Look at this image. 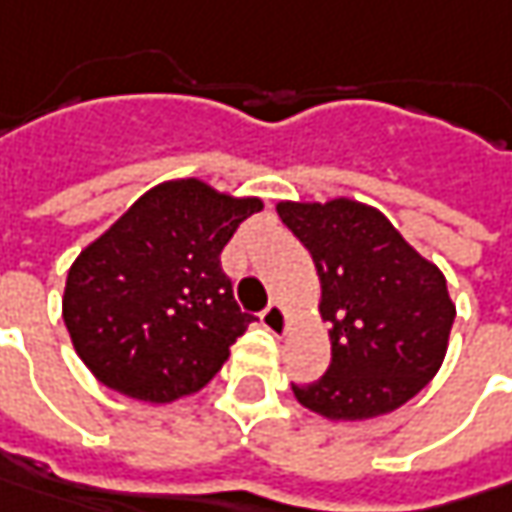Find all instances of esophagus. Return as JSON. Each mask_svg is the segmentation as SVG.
Returning <instances> with one entry per match:
<instances>
[{
  "label": "esophagus",
  "instance_id": "esophagus-1",
  "mask_svg": "<svg viewBox=\"0 0 512 512\" xmlns=\"http://www.w3.org/2000/svg\"><path fill=\"white\" fill-rule=\"evenodd\" d=\"M260 321H263V326H266L269 332H275V335H280V332L286 329V315H283L280 303H269V306L260 312Z\"/></svg>",
  "mask_w": 512,
  "mask_h": 512
}]
</instances>
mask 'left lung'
I'll return each instance as SVG.
<instances>
[{
	"label": "left lung",
	"instance_id": "8db88e82",
	"mask_svg": "<svg viewBox=\"0 0 512 512\" xmlns=\"http://www.w3.org/2000/svg\"><path fill=\"white\" fill-rule=\"evenodd\" d=\"M278 214L315 260L332 323V361L318 381L292 384L298 401L332 421L398 410L447 355L456 306L444 275L355 200L280 203Z\"/></svg>",
	"mask_w": 512,
	"mask_h": 512
}]
</instances>
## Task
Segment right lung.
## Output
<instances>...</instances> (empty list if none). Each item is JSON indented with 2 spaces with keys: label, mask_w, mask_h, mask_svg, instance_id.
Returning a JSON list of instances; mask_svg holds the SVG:
<instances>
[{
  "label": "right lung",
  "mask_w": 512,
  "mask_h": 512,
  "mask_svg": "<svg viewBox=\"0 0 512 512\" xmlns=\"http://www.w3.org/2000/svg\"><path fill=\"white\" fill-rule=\"evenodd\" d=\"M260 200L200 180L145 191L74 260L62 318L85 367L140 401L206 387L246 332L220 252Z\"/></svg>",
  "instance_id": "right-lung-1"
}]
</instances>
